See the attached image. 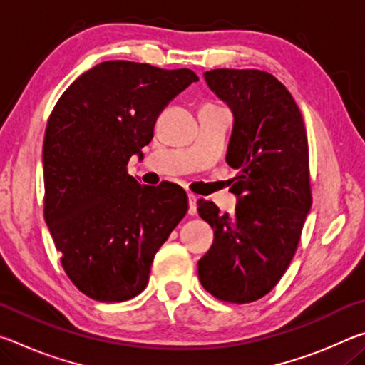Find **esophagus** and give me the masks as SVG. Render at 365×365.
I'll use <instances>...</instances> for the list:
<instances>
[{"label": "esophagus", "instance_id": "obj_1", "mask_svg": "<svg viewBox=\"0 0 365 365\" xmlns=\"http://www.w3.org/2000/svg\"><path fill=\"white\" fill-rule=\"evenodd\" d=\"M188 202H190V207H188V214L190 215H196V212H197V206H196V202H197V196H195V195H188Z\"/></svg>", "mask_w": 365, "mask_h": 365}]
</instances>
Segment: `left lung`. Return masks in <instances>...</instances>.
I'll return each instance as SVG.
<instances>
[{"label": "left lung", "mask_w": 365, "mask_h": 365, "mask_svg": "<svg viewBox=\"0 0 365 365\" xmlns=\"http://www.w3.org/2000/svg\"><path fill=\"white\" fill-rule=\"evenodd\" d=\"M205 78L235 115L227 163L238 174L232 215L211 201L197 212L214 243L197 262L201 285L233 304L261 299L285 274L312 205L306 127L289 91L257 69H214Z\"/></svg>", "instance_id": "left-lung-1"}]
</instances>
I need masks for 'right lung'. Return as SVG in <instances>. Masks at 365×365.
<instances>
[{"instance_id": "add662e5", "label": "right lung", "mask_w": 365, "mask_h": 365, "mask_svg": "<svg viewBox=\"0 0 365 365\" xmlns=\"http://www.w3.org/2000/svg\"><path fill=\"white\" fill-rule=\"evenodd\" d=\"M193 82L190 69L106 61L82 73L49 114L43 211L67 277L91 299L120 302L143 292L154 255L188 211L178 185H140L127 164Z\"/></svg>"}]
</instances>
